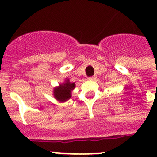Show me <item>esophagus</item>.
<instances>
[{
	"label": "esophagus",
	"instance_id": "esophagus-1",
	"mask_svg": "<svg viewBox=\"0 0 157 157\" xmlns=\"http://www.w3.org/2000/svg\"><path fill=\"white\" fill-rule=\"evenodd\" d=\"M96 78V77L95 76H93V77H88V79H89V80H94V79Z\"/></svg>",
	"mask_w": 157,
	"mask_h": 157
}]
</instances>
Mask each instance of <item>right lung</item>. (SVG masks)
Masks as SVG:
<instances>
[{"label":"right lung","mask_w":157,"mask_h":157,"mask_svg":"<svg viewBox=\"0 0 157 157\" xmlns=\"http://www.w3.org/2000/svg\"><path fill=\"white\" fill-rule=\"evenodd\" d=\"M66 83L60 84V86L56 87L54 90V97L60 102H64L71 97V90L75 88V84L71 83L69 80H66Z\"/></svg>","instance_id":"obj_1"}]
</instances>
